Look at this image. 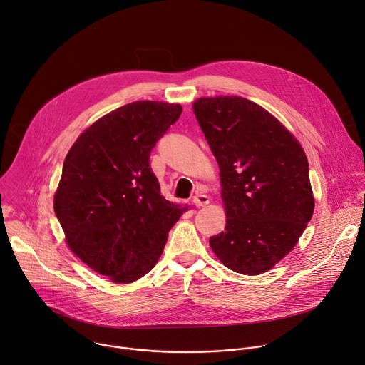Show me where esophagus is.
I'll return each instance as SVG.
<instances>
[{"label": "esophagus", "mask_w": 365, "mask_h": 365, "mask_svg": "<svg viewBox=\"0 0 365 365\" xmlns=\"http://www.w3.org/2000/svg\"><path fill=\"white\" fill-rule=\"evenodd\" d=\"M193 202H195V205L197 206V207H202V206H206V205H209V196H206V195H196L195 197H193Z\"/></svg>", "instance_id": "34e87169"}]
</instances>
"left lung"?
Returning a JSON list of instances; mask_svg holds the SVG:
<instances>
[{"label":"left lung","mask_w":365,"mask_h":365,"mask_svg":"<svg viewBox=\"0 0 365 365\" xmlns=\"http://www.w3.org/2000/svg\"><path fill=\"white\" fill-rule=\"evenodd\" d=\"M193 113L219 165L226 226L209 239L230 271L259 275L298 244L314 213L308 160L297 138L259 104L200 97Z\"/></svg>","instance_id":"8db88e82"}]
</instances>
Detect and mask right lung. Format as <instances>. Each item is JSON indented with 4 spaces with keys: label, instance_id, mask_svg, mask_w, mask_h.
Listing matches in <instances>:
<instances>
[{
    "label": "right lung",
    "instance_id": "1",
    "mask_svg": "<svg viewBox=\"0 0 365 365\" xmlns=\"http://www.w3.org/2000/svg\"><path fill=\"white\" fill-rule=\"evenodd\" d=\"M182 113L165 101H135L96 120L68 150L54 212L70 251L114 284L158 264L186 207L165 199L150 150Z\"/></svg>",
    "mask_w": 365,
    "mask_h": 365
}]
</instances>
